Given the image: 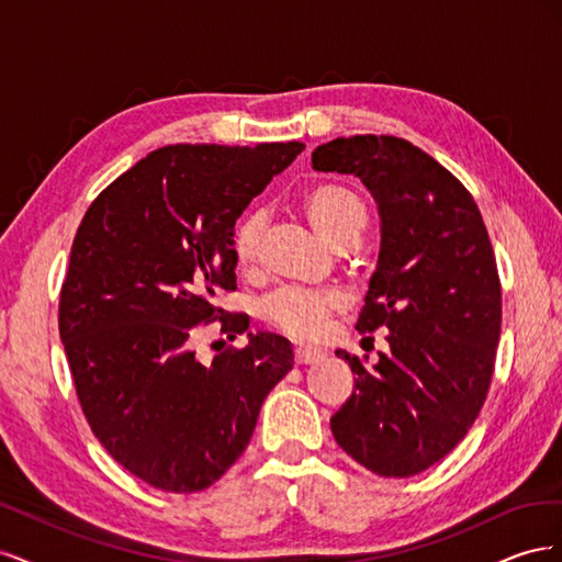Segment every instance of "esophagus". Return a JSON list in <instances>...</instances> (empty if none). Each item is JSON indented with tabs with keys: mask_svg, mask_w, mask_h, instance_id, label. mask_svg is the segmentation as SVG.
<instances>
[{
	"mask_svg": "<svg viewBox=\"0 0 562 562\" xmlns=\"http://www.w3.org/2000/svg\"><path fill=\"white\" fill-rule=\"evenodd\" d=\"M293 353H295V363H300V366H312V363H321L323 359H326V351L314 349V347H302V345L295 347Z\"/></svg>",
	"mask_w": 562,
	"mask_h": 562,
	"instance_id": "34e87169",
	"label": "esophagus"
}]
</instances>
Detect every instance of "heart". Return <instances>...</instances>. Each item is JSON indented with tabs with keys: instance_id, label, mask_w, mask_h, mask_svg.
Here are the masks:
<instances>
[{
	"instance_id": "obj_1",
	"label": "heart",
	"mask_w": 562,
	"mask_h": 562,
	"mask_svg": "<svg viewBox=\"0 0 562 562\" xmlns=\"http://www.w3.org/2000/svg\"><path fill=\"white\" fill-rule=\"evenodd\" d=\"M304 213L335 248L353 246L368 227L363 196L339 182H323L304 194ZM267 227L265 209H250L232 229V258L241 269L260 260ZM345 307V297L333 288L283 285L260 302V316L271 328L297 339H314L328 326V318Z\"/></svg>"
}]
</instances>
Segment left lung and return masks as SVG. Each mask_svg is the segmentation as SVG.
Instances as JSON below:
<instances>
[{
    "label": "left lung",
    "mask_w": 562,
    "mask_h": 562,
    "mask_svg": "<svg viewBox=\"0 0 562 562\" xmlns=\"http://www.w3.org/2000/svg\"><path fill=\"white\" fill-rule=\"evenodd\" d=\"M316 171L359 176L375 194L382 248L359 333L389 328L375 370L349 361L353 391L330 429L356 462L407 479L462 440L487 398L502 330V283L467 187L396 135H351L314 149Z\"/></svg>",
    "instance_id": "obj_1"
}]
</instances>
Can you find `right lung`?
<instances>
[{
  "mask_svg": "<svg viewBox=\"0 0 562 562\" xmlns=\"http://www.w3.org/2000/svg\"><path fill=\"white\" fill-rule=\"evenodd\" d=\"M302 143L168 145L110 182L83 215L60 288L58 328L91 431L133 475L166 492L213 485L246 450L262 401L293 368L288 339L248 335L203 366L196 335L234 339L248 316L232 229Z\"/></svg>",
  "mask_w": 562,
  "mask_h": 562,
  "instance_id": "1",
  "label": "right lung"
}]
</instances>
